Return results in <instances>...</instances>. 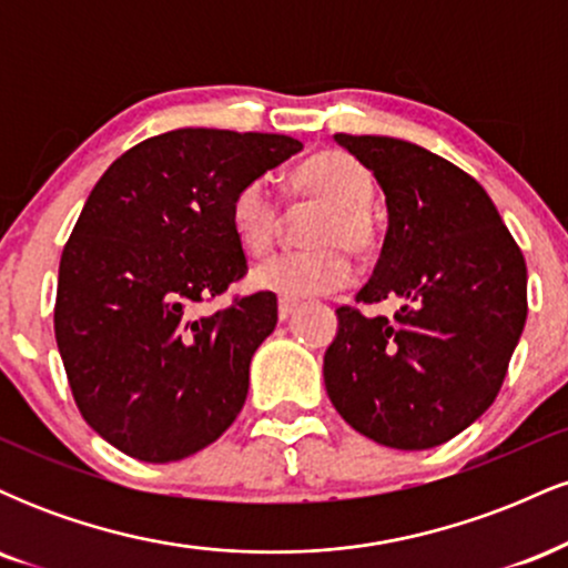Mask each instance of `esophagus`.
Returning <instances> with one entry per match:
<instances>
[{
    "label": "esophagus",
    "instance_id": "34e87169",
    "mask_svg": "<svg viewBox=\"0 0 568 568\" xmlns=\"http://www.w3.org/2000/svg\"><path fill=\"white\" fill-rule=\"evenodd\" d=\"M296 310H298V302H291V298H280V302H277V317H280V321H288V317Z\"/></svg>",
    "mask_w": 568,
    "mask_h": 568
}]
</instances>
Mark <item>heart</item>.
<instances>
[{
    "mask_svg": "<svg viewBox=\"0 0 568 568\" xmlns=\"http://www.w3.org/2000/svg\"><path fill=\"white\" fill-rule=\"evenodd\" d=\"M291 192L296 200L323 202V211L310 221L306 243L315 247L272 256L251 272L256 291L275 293L280 298H310L338 291L352 280V262L344 246L355 256H368L376 240L371 202L374 175L363 162L338 149L312 154L293 168ZM230 224L247 256H262L280 232V205L272 197L266 179L247 181L230 202Z\"/></svg>",
    "mask_w": 568,
    "mask_h": 568,
    "instance_id": "1",
    "label": "heart"
}]
</instances>
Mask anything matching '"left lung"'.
Segmentation results:
<instances>
[{"instance_id": "left-lung-1", "label": "left lung", "mask_w": 568, "mask_h": 568, "mask_svg": "<svg viewBox=\"0 0 568 568\" xmlns=\"http://www.w3.org/2000/svg\"><path fill=\"white\" fill-rule=\"evenodd\" d=\"M334 139L379 181L389 226L357 302L400 298L393 317L338 306L323 357L342 419L403 452L440 446L497 397L524 334L526 262L486 189L438 154L387 135Z\"/></svg>"}]
</instances>
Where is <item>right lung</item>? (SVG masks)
<instances>
[{
	"mask_svg": "<svg viewBox=\"0 0 568 568\" xmlns=\"http://www.w3.org/2000/svg\"><path fill=\"white\" fill-rule=\"evenodd\" d=\"M302 141L181 128L135 143L84 202L58 270L55 342L90 427L141 462H175L237 419L275 293L197 306L245 277L230 202Z\"/></svg>",
	"mask_w": 568,
	"mask_h": 568,
	"instance_id": "right-lung-1",
	"label": "right lung"
}]
</instances>
